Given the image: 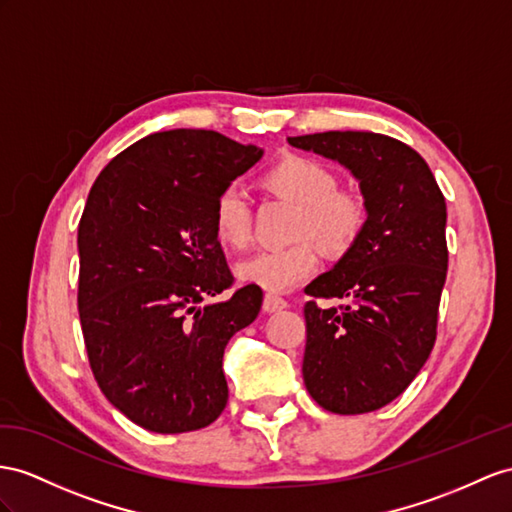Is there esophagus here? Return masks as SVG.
I'll return each mask as SVG.
<instances>
[{"label": "esophagus", "instance_id": "obj_1", "mask_svg": "<svg viewBox=\"0 0 512 512\" xmlns=\"http://www.w3.org/2000/svg\"><path fill=\"white\" fill-rule=\"evenodd\" d=\"M287 307V300L279 294H266L264 298V311L272 313V311H281Z\"/></svg>", "mask_w": 512, "mask_h": 512}]
</instances>
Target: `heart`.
<instances>
[{
	"label": "heart",
	"instance_id": "1",
	"mask_svg": "<svg viewBox=\"0 0 512 512\" xmlns=\"http://www.w3.org/2000/svg\"><path fill=\"white\" fill-rule=\"evenodd\" d=\"M331 166L307 155H285L270 164L261 183L272 194L296 203L290 235L292 244L266 248L238 266L240 279L268 292H290L307 281L320 264V251L344 257L357 246L370 220L365 196L337 186ZM253 209L238 183H227L212 203V229L220 244L244 248L251 242Z\"/></svg>",
	"mask_w": 512,
	"mask_h": 512
}]
</instances>
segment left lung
Wrapping results in <instances>:
<instances>
[{"mask_svg":"<svg viewBox=\"0 0 512 512\" xmlns=\"http://www.w3.org/2000/svg\"><path fill=\"white\" fill-rule=\"evenodd\" d=\"M350 168L370 207L357 246L305 287L303 378L311 398L337 415H361L396 400L437 339L448 274L445 199L424 157L374 131L287 138ZM318 297L346 306L320 308Z\"/></svg>","mask_w":512,"mask_h":512,"instance_id":"obj_1","label":"left lung"}]
</instances>
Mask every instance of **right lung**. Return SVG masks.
I'll list each match as a JSON object with an SVG mask.
<instances>
[{
    "label": "right lung",
    "mask_w": 512,
    "mask_h": 512,
    "mask_svg": "<svg viewBox=\"0 0 512 512\" xmlns=\"http://www.w3.org/2000/svg\"><path fill=\"white\" fill-rule=\"evenodd\" d=\"M261 149L218 131H157L101 170L77 229V307L90 370L116 409L162 435L205 428L225 411L222 355L264 292L235 290L212 229L222 186Z\"/></svg>",
    "instance_id": "right-lung-1"
}]
</instances>
